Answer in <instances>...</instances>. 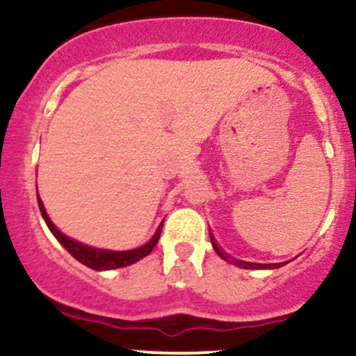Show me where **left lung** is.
<instances>
[{"label": "left lung", "instance_id": "8db88e82", "mask_svg": "<svg viewBox=\"0 0 356 356\" xmlns=\"http://www.w3.org/2000/svg\"><path fill=\"white\" fill-rule=\"evenodd\" d=\"M211 243H212V248L216 249V252H218V254H219L220 257H222V259L229 261V259H227V256L224 254V252L220 251V249L218 248V244L214 243V239H212V238H211ZM231 263H232V264H236V266H239V268H246V269H256V268H257V269H259V268H276V264H254V263H244V261H238V259H232ZM277 268H280V266H277Z\"/></svg>", "mask_w": 356, "mask_h": 356}]
</instances>
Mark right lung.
I'll return each instance as SVG.
<instances>
[{
	"mask_svg": "<svg viewBox=\"0 0 356 356\" xmlns=\"http://www.w3.org/2000/svg\"><path fill=\"white\" fill-rule=\"evenodd\" d=\"M38 206H40V211H42L44 222H47V226L50 227L53 236H55V238L60 241L61 246L67 249V251L70 252V254L75 257V259H79L81 264H85V266H88L92 269H97V271H102V269H113V268L129 266V264L136 263V261L142 259V257H145L147 254H150V252H152V249L155 248V244H157L159 236H161L162 226H164V222L159 226V229L154 234V238L150 239L149 243L145 244V246L132 249V251L113 252V251H105V249L88 248V246H85V244H80V243H76V241H73L70 238H67V236H63L58 229H56L55 226H53L51 220L48 219L47 212H44L43 202H42V199H40V197H38Z\"/></svg>",
	"mask_w": 356,
	"mask_h": 356,
	"instance_id": "1",
	"label": "right lung"
}]
</instances>
